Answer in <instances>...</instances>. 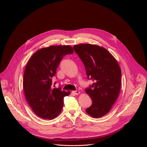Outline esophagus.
I'll return each mask as SVG.
<instances>
[{"instance_id":"esophagus-1","label":"esophagus","mask_w":147,"mask_h":147,"mask_svg":"<svg viewBox=\"0 0 147 147\" xmlns=\"http://www.w3.org/2000/svg\"><path fill=\"white\" fill-rule=\"evenodd\" d=\"M74 94H75L76 95H78L80 94V91L78 90H76V91H73Z\"/></svg>"}]
</instances>
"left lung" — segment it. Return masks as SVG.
<instances>
[{
  "instance_id": "8db88e82",
  "label": "left lung",
  "mask_w": 147,
  "mask_h": 147,
  "mask_svg": "<svg viewBox=\"0 0 147 147\" xmlns=\"http://www.w3.org/2000/svg\"><path fill=\"white\" fill-rule=\"evenodd\" d=\"M73 48L85 66L87 78L94 81L86 89L92 101L86 111L92 117H101L110 111L120 93V66L111 53L102 47L81 44Z\"/></svg>"
}]
</instances>
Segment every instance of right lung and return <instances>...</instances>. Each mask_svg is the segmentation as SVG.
Masks as SVG:
<instances>
[{
  "label": "right lung",
  "mask_w": 147,
  "mask_h": 147,
  "mask_svg": "<svg viewBox=\"0 0 147 147\" xmlns=\"http://www.w3.org/2000/svg\"><path fill=\"white\" fill-rule=\"evenodd\" d=\"M73 53L70 45L50 46L38 50L28 60L24 73V91L29 105L39 117L51 120L61 112L64 97L70 92L53 88L52 78L62 58Z\"/></svg>",
  "instance_id": "right-lung-1"
}]
</instances>
